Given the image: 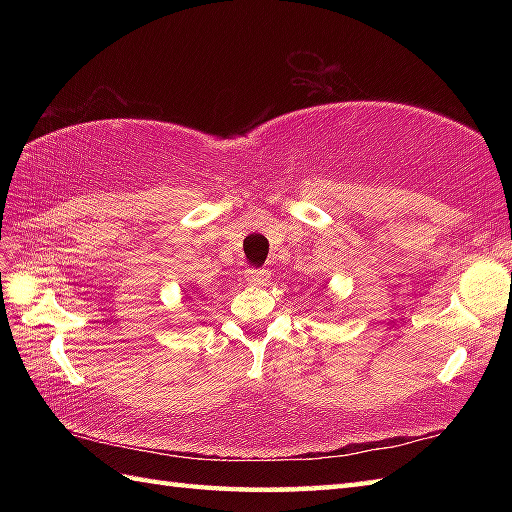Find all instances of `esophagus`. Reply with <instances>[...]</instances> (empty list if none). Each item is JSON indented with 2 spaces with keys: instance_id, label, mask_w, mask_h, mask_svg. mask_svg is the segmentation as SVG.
Masks as SVG:
<instances>
[{
  "instance_id": "34e87169",
  "label": "esophagus",
  "mask_w": 512,
  "mask_h": 512,
  "mask_svg": "<svg viewBox=\"0 0 512 512\" xmlns=\"http://www.w3.org/2000/svg\"><path fill=\"white\" fill-rule=\"evenodd\" d=\"M244 279L248 281V284H253V286H264L266 281L270 279V273L266 268H248L246 273H244Z\"/></svg>"
}]
</instances>
